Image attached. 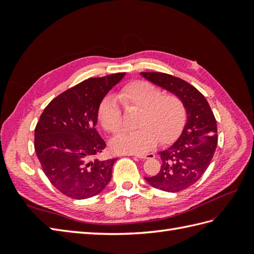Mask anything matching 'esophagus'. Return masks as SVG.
Instances as JSON below:
<instances>
[{
	"mask_svg": "<svg viewBox=\"0 0 254 254\" xmlns=\"http://www.w3.org/2000/svg\"><path fill=\"white\" fill-rule=\"evenodd\" d=\"M130 155L134 156V157H137L139 159H148V158H154L155 157V155L152 154V153H148V154H135V155L130 154Z\"/></svg>",
	"mask_w": 254,
	"mask_h": 254,
	"instance_id": "34e87169",
	"label": "esophagus"
}]
</instances>
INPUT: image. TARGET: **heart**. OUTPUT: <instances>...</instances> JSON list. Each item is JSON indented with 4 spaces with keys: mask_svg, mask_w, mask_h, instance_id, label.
Here are the masks:
<instances>
[{
    "mask_svg": "<svg viewBox=\"0 0 254 254\" xmlns=\"http://www.w3.org/2000/svg\"><path fill=\"white\" fill-rule=\"evenodd\" d=\"M118 100L127 110L138 109L135 131H124L111 142L119 154H143L157 142L167 144L179 135L187 112L182 100L175 94H163L146 80H134L118 91ZM98 120L104 130L115 134L122 127V112L117 101L105 97L98 108Z\"/></svg>",
    "mask_w": 254,
    "mask_h": 254,
    "instance_id": "obj_1",
    "label": "heart"
}]
</instances>
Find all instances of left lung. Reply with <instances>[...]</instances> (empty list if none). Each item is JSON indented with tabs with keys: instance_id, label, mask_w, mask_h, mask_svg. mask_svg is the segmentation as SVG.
<instances>
[{
	"instance_id": "obj_1",
	"label": "left lung",
	"mask_w": 254,
	"mask_h": 254,
	"mask_svg": "<svg viewBox=\"0 0 254 254\" xmlns=\"http://www.w3.org/2000/svg\"><path fill=\"white\" fill-rule=\"evenodd\" d=\"M143 77L160 86L182 100L187 124L180 137L160 152L163 161L156 176L145 177L150 186L166 192H180L203 176L217 146V124L207 100L186 80L160 72H142Z\"/></svg>"
}]
</instances>
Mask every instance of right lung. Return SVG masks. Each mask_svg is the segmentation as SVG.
I'll return each mask as SVG.
<instances>
[{"mask_svg": "<svg viewBox=\"0 0 254 254\" xmlns=\"http://www.w3.org/2000/svg\"><path fill=\"white\" fill-rule=\"evenodd\" d=\"M126 73L85 79L50 101L35 128V150L52 186L75 199L95 196L111 180L118 158H95L106 147L96 131L104 97Z\"/></svg>", "mask_w": 254, "mask_h": 254, "instance_id": "right-lung-1", "label": "right lung"}]
</instances>
